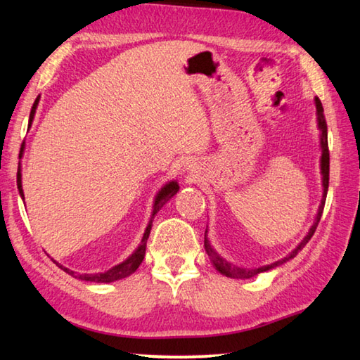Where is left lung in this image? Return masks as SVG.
<instances>
[{"mask_svg": "<svg viewBox=\"0 0 360 360\" xmlns=\"http://www.w3.org/2000/svg\"><path fill=\"white\" fill-rule=\"evenodd\" d=\"M316 103V114H318V127L321 130V149H322V155H321V174H322V200H321V205H319V210H318V214H316L314 222L311 225V229L307 233V236L298 243V246L294 249V251L289 252L285 255L284 259L281 260H276L273 262L270 265H264V266H259V268H241V266H236L233 264H230L225 259H222L221 255H219L214 249L211 248L210 241H208V230L205 231V249H206V254H208V257L211 259L212 265L216 266L217 271H221L222 275L229 276V278H238V279H249L252 276H257L259 273H264L268 270H273V268H276L279 265L285 264V262L294 259L295 255L302 251L304 248V245L311 240V236L314 235L316 227H318V224L321 221V216H322V211H324V205H326V197H327V191H328V167H330V157H328V143H327V124H326V117H324V108H322V103L321 100L316 96L314 98Z\"/></svg>", "mask_w": 360, "mask_h": 360, "instance_id": "left-lung-1", "label": "left lung"}]
</instances>
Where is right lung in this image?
Segmentation results:
<instances>
[{"label":"right lung","mask_w":360,"mask_h":360,"mask_svg":"<svg viewBox=\"0 0 360 360\" xmlns=\"http://www.w3.org/2000/svg\"><path fill=\"white\" fill-rule=\"evenodd\" d=\"M38 103H39V96L34 100L33 103V108H32V112H30V122H28V127L32 125V122L34 119V112H36V108H38ZM23 152V148L20 149V154ZM17 187H19V193L23 200V191H22V173H20V167H19V172H17ZM179 191V186L176 181L168 182V184L163 186L160 191H158L157 197L154 200V208H152V216H150V221L148 224V227L144 230V235H143V240H141V245L136 248V251L133 252L129 259H125L124 262H120L119 265H115L112 268H109L108 271H103V273H76L70 270V268H66L63 265H60L58 262L56 264L62 268L63 271L68 273L72 278H77L81 279V281H90V283H114L117 281V279L122 278H127L130 276L131 273L136 271V268L141 265V262L144 259V254H146V243H148L149 238V233H150V229H152V221H154V217L158 211L162 210V206L165 205L168 200H172L176 193Z\"/></svg>","instance_id":"right-lung-1"}]
</instances>
